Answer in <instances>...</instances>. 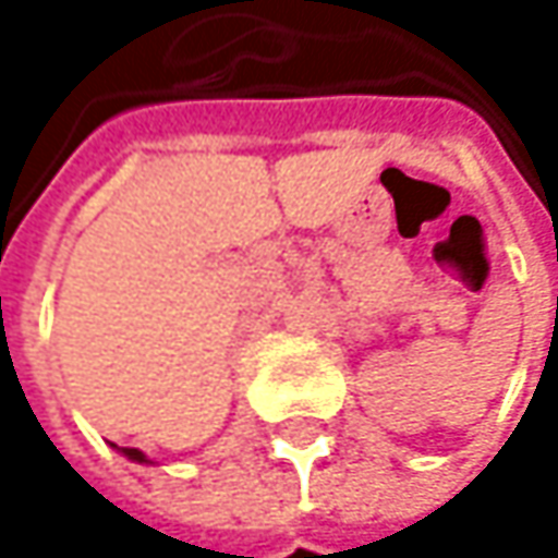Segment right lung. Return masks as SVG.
<instances>
[{
  "mask_svg": "<svg viewBox=\"0 0 558 558\" xmlns=\"http://www.w3.org/2000/svg\"><path fill=\"white\" fill-rule=\"evenodd\" d=\"M122 453H125V457H129V460H138V463H142V460H145V457H142V453H138V450H132V447H122Z\"/></svg>",
  "mask_w": 558,
  "mask_h": 558,
  "instance_id": "1",
  "label": "right lung"
}]
</instances>
